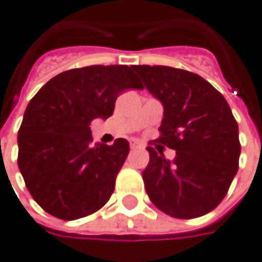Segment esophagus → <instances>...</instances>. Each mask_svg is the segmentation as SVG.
Instances as JSON below:
<instances>
[{"label":"esophagus","mask_w":262,"mask_h":262,"mask_svg":"<svg viewBox=\"0 0 262 262\" xmlns=\"http://www.w3.org/2000/svg\"><path fill=\"white\" fill-rule=\"evenodd\" d=\"M129 147H131V149H137L141 147V144L138 141H135V140H131V141H129Z\"/></svg>","instance_id":"1"}]
</instances>
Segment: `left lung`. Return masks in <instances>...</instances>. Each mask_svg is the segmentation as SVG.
<instances>
[{
	"mask_svg": "<svg viewBox=\"0 0 262 262\" xmlns=\"http://www.w3.org/2000/svg\"><path fill=\"white\" fill-rule=\"evenodd\" d=\"M133 70L164 107L158 142L176 149L169 161L147 147L145 191L155 207L171 217H201L223 201L237 174V121L224 97L196 74L164 66Z\"/></svg>",
	"mask_w": 262,
	"mask_h": 262,
	"instance_id": "1",
	"label": "left lung"
}]
</instances>
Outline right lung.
I'll use <instances>...</instances> for the list:
<instances>
[{
	"label": "right lung",
	"mask_w": 262,
	"mask_h": 262,
	"mask_svg": "<svg viewBox=\"0 0 262 262\" xmlns=\"http://www.w3.org/2000/svg\"><path fill=\"white\" fill-rule=\"evenodd\" d=\"M142 90L127 66H91L55 75L30 101L18 131V167L48 214L77 220L104 207L129 152L118 138L93 145L91 122L107 120L122 91Z\"/></svg>",
	"instance_id": "right-lung-1"
}]
</instances>
